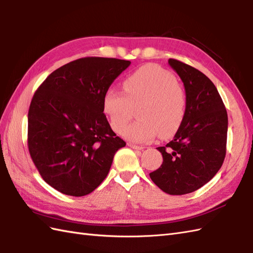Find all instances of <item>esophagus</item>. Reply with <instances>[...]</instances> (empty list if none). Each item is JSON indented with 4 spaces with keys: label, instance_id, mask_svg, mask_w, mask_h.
Instances as JSON below:
<instances>
[{
    "label": "esophagus",
    "instance_id": "obj_1",
    "mask_svg": "<svg viewBox=\"0 0 253 253\" xmlns=\"http://www.w3.org/2000/svg\"><path fill=\"white\" fill-rule=\"evenodd\" d=\"M128 147H131L133 149H136V150H143L145 147H143V146H138V145H135V144H132V143H128L127 144Z\"/></svg>",
    "mask_w": 253,
    "mask_h": 253
}]
</instances>
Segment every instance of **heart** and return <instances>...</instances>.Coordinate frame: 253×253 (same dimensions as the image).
I'll use <instances>...</instances> for the list:
<instances>
[{"mask_svg":"<svg viewBox=\"0 0 253 253\" xmlns=\"http://www.w3.org/2000/svg\"><path fill=\"white\" fill-rule=\"evenodd\" d=\"M123 89L109 88L103 107L111 127L121 133L136 110L137 121L128 126L123 135L134 143H147L157 133L169 138L181 126L186 111V95L171 72L156 65L139 68L123 82Z\"/></svg>","mask_w":253,"mask_h":253,"instance_id":"obj_1","label":"heart"}]
</instances>
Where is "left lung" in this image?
<instances>
[{"mask_svg":"<svg viewBox=\"0 0 253 253\" xmlns=\"http://www.w3.org/2000/svg\"><path fill=\"white\" fill-rule=\"evenodd\" d=\"M171 68L184 84L186 111L173 139L158 147L161 167L149 173L169 195H185L203 187L221 169L226 154L228 119L212 81L203 72L170 58Z\"/></svg>","mask_w":253,"mask_h":253,"instance_id":"left-lung-1","label":"left lung"}]
</instances>
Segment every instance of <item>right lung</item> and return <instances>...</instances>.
Masks as SVG:
<instances>
[{
    "mask_svg": "<svg viewBox=\"0 0 253 253\" xmlns=\"http://www.w3.org/2000/svg\"><path fill=\"white\" fill-rule=\"evenodd\" d=\"M130 60L85 57L61 66L33 95L28 112V147L49 186L68 196L92 193L107 176L118 149L103 99Z\"/></svg>",
    "mask_w": 253,
    "mask_h": 253,
    "instance_id": "right-lung-1",
    "label": "right lung"
}]
</instances>
